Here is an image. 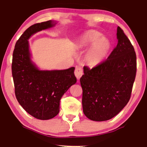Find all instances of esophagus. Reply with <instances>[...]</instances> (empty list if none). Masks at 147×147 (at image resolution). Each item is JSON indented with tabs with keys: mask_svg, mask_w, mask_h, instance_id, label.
<instances>
[{
	"mask_svg": "<svg viewBox=\"0 0 147 147\" xmlns=\"http://www.w3.org/2000/svg\"><path fill=\"white\" fill-rule=\"evenodd\" d=\"M74 74H75L76 77L77 78V79L79 80L80 78H81V76H82L83 74V69L80 66H76L75 71H74Z\"/></svg>",
	"mask_w": 147,
	"mask_h": 147,
	"instance_id": "34e87169",
	"label": "esophagus"
}]
</instances>
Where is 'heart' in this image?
Masks as SVG:
<instances>
[{"label":"heart","instance_id":"1","mask_svg":"<svg viewBox=\"0 0 147 147\" xmlns=\"http://www.w3.org/2000/svg\"><path fill=\"white\" fill-rule=\"evenodd\" d=\"M100 32L96 30H89L84 35L79 41V46L87 47L91 45L86 55V59L91 65L100 63L105 58L110 47L108 40Z\"/></svg>","mask_w":147,"mask_h":147}]
</instances>
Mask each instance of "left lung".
I'll list each match as a JSON object with an SVG mask.
<instances>
[{
	"mask_svg": "<svg viewBox=\"0 0 147 147\" xmlns=\"http://www.w3.org/2000/svg\"><path fill=\"white\" fill-rule=\"evenodd\" d=\"M117 38V45L105 61L92 69L84 67L80 78L83 111L92 121L113 118L130 98L137 70L136 52L119 26Z\"/></svg>",
	"mask_w": 147,
	"mask_h": 147,
	"instance_id": "obj_1",
	"label": "left lung"
}]
</instances>
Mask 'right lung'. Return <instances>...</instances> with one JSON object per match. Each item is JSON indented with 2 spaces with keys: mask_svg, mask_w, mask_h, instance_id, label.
<instances>
[{
  "mask_svg": "<svg viewBox=\"0 0 147 147\" xmlns=\"http://www.w3.org/2000/svg\"><path fill=\"white\" fill-rule=\"evenodd\" d=\"M55 24L50 20L30 26L16 42L13 53L11 71L17 100L27 113L41 120L58 115L62 96L76 82L73 67L65 70L40 71L30 59L28 39Z\"/></svg>",
  "mask_w": 147,
  "mask_h": 147,
  "instance_id": "right-lung-1",
  "label": "right lung"
}]
</instances>
